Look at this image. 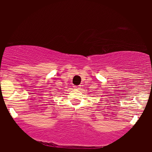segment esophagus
<instances>
[{"label": "esophagus", "instance_id": "1", "mask_svg": "<svg viewBox=\"0 0 152 152\" xmlns=\"http://www.w3.org/2000/svg\"><path fill=\"white\" fill-rule=\"evenodd\" d=\"M73 88H76V89H80L81 87H80V86H74Z\"/></svg>", "mask_w": 152, "mask_h": 152}]
</instances>
